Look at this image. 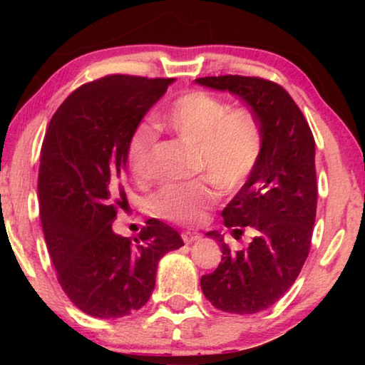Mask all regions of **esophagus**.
<instances>
[{
    "instance_id": "1",
    "label": "esophagus",
    "mask_w": 365,
    "mask_h": 365,
    "mask_svg": "<svg viewBox=\"0 0 365 365\" xmlns=\"http://www.w3.org/2000/svg\"><path fill=\"white\" fill-rule=\"evenodd\" d=\"M201 238V233H197V232H191V230H185L183 233H182V240L187 245H190V243H193V242H196V240H200Z\"/></svg>"
}]
</instances>
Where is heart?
Wrapping results in <instances>:
<instances>
[{
  "instance_id": "1",
  "label": "heart",
  "mask_w": 365,
  "mask_h": 365,
  "mask_svg": "<svg viewBox=\"0 0 365 365\" xmlns=\"http://www.w3.org/2000/svg\"><path fill=\"white\" fill-rule=\"evenodd\" d=\"M160 123L196 148L195 172L207 180L200 178L160 188L153 197V211L175 224H201L207 209L217 201L216 187L222 195H230L255 172L264 145L261 122L248 108L230 109L220 98L193 90L170 104L160 115ZM154 141L156 132L148 122L138 123L128 141V169L138 180L150 175Z\"/></svg>"
}]
</instances>
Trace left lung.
Wrapping results in <instances>:
<instances>
[{
  "instance_id": "1",
  "label": "left lung",
  "mask_w": 365,
  "mask_h": 365,
  "mask_svg": "<svg viewBox=\"0 0 365 365\" xmlns=\"http://www.w3.org/2000/svg\"><path fill=\"white\" fill-rule=\"evenodd\" d=\"M230 91L261 122L264 145L255 172L222 211L235 238L252 233L246 250L233 251L224 235L209 232L222 250L219 267L201 277L206 299L230 314H256L275 304L298 279L311 250L317 209L316 141L293 98L259 77L196 78Z\"/></svg>"
}]
</instances>
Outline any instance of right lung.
I'll return each instance as SVG.
<instances>
[{"label":"right lung","instance_id":"add662e5","mask_svg":"<svg viewBox=\"0 0 365 365\" xmlns=\"http://www.w3.org/2000/svg\"><path fill=\"white\" fill-rule=\"evenodd\" d=\"M172 82L106 76L78 86L49 122L38 170L43 233L59 285L88 316L117 319L143 307L159 259L183 246L158 219L133 240L113 230L125 205L128 141Z\"/></svg>","mask_w":365,"mask_h":365}]
</instances>
